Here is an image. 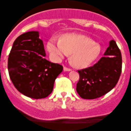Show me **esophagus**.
<instances>
[{
  "mask_svg": "<svg viewBox=\"0 0 131 131\" xmlns=\"http://www.w3.org/2000/svg\"><path fill=\"white\" fill-rule=\"evenodd\" d=\"M63 70H64V71H65V72H70V71L72 70L70 68H67V67H64V68H63Z\"/></svg>",
  "mask_w": 131,
  "mask_h": 131,
  "instance_id": "esophagus-1",
  "label": "esophagus"
}]
</instances>
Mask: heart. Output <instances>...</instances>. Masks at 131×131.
Returning <instances> with one entry per match:
<instances>
[{
  "instance_id": "heart-1",
  "label": "heart",
  "mask_w": 131,
  "mask_h": 131,
  "mask_svg": "<svg viewBox=\"0 0 131 131\" xmlns=\"http://www.w3.org/2000/svg\"><path fill=\"white\" fill-rule=\"evenodd\" d=\"M47 49L56 61L71 54V62L79 68L88 67L101 53V47L93 40L85 35L73 34H64L59 39L51 38L47 42Z\"/></svg>"
}]
</instances>
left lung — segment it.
<instances>
[{"label":"left lung","instance_id":"left-lung-1","mask_svg":"<svg viewBox=\"0 0 131 131\" xmlns=\"http://www.w3.org/2000/svg\"><path fill=\"white\" fill-rule=\"evenodd\" d=\"M104 56L92 67L78 71L80 79L76 89L82 98L101 97L118 82L122 72V55L115 41H110Z\"/></svg>","mask_w":131,"mask_h":131}]
</instances>
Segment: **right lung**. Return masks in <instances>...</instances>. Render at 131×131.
I'll use <instances>...</instances> for the list:
<instances>
[{
	"instance_id": "1",
	"label": "right lung",
	"mask_w": 131,
	"mask_h": 131,
	"mask_svg": "<svg viewBox=\"0 0 131 131\" xmlns=\"http://www.w3.org/2000/svg\"><path fill=\"white\" fill-rule=\"evenodd\" d=\"M39 32L30 31L14 42L8 58L9 77L16 89L27 97L42 99L53 90L63 67L47 60Z\"/></svg>"
}]
</instances>
